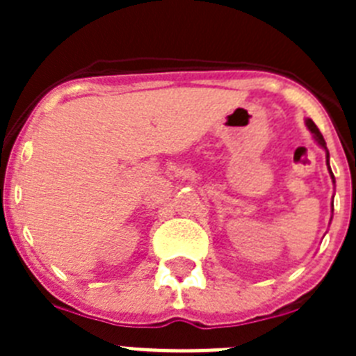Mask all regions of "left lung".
Masks as SVG:
<instances>
[{"instance_id": "8db88e82", "label": "left lung", "mask_w": 356, "mask_h": 356, "mask_svg": "<svg viewBox=\"0 0 356 356\" xmlns=\"http://www.w3.org/2000/svg\"><path fill=\"white\" fill-rule=\"evenodd\" d=\"M307 127H308V130L312 131L314 139L317 140V144H319V146H323V147H325V149H326V143H325V139H323V135H321L319 128L316 127V122H314L312 119H307ZM326 156H328V159H330V155H328V149H326ZM328 169H330V163H328ZM330 175H332V180L335 181V178H333V172H332V169H330ZM332 207H333V203H332Z\"/></svg>"}]
</instances>
